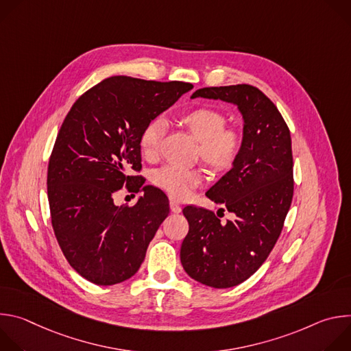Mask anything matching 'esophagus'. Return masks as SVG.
<instances>
[{
	"label": "esophagus",
	"mask_w": 351,
	"mask_h": 351,
	"mask_svg": "<svg viewBox=\"0 0 351 351\" xmlns=\"http://www.w3.org/2000/svg\"><path fill=\"white\" fill-rule=\"evenodd\" d=\"M169 207H171V211H172V213H175V214H179V213L182 211V207H180V204H179L178 202H175V199H171Z\"/></svg>",
	"instance_id": "1"
}]
</instances>
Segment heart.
I'll return each mask as SVG.
<instances>
[{
	"mask_svg": "<svg viewBox=\"0 0 351 351\" xmlns=\"http://www.w3.org/2000/svg\"><path fill=\"white\" fill-rule=\"evenodd\" d=\"M182 123L187 132L198 141V153L202 160L214 172L232 169L240 157L243 136L239 130L226 126V118L217 110L199 107L186 112ZM165 130L161 118L149 121L140 136V149L147 157H152ZM153 183L171 197L183 199L203 180L199 169H182L172 165L158 168L152 175Z\"/></svg>",
	"mask_w": 351,
	"mask_h": 351,
	"instance_id": "b5f03b06",
	"label": "heart"
}]
</instances>
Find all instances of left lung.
Here are the masks:
<instances>
[{
    "mask_svg": "<svg viewBox=\"0 0 351 351\" xmlns=\"http://www.w3.org/2000/svg\"><path fill=\"white\" fill-rule=\"evenodd\" d=\"M198 97L237 107L243 147L232 169L206 193L234 219L221 222L213 211L184 207L189 233L180 247V261L194 280L226 289L263 265L282 232L293 198L291 138L280 112L257 87H204L190 98Z\"/></svg>",
    "mask_w": 351,
    "mask_h": 351,
    "instance_id": "left-lung-1",
    "label": "left lung"
}]
</instances>
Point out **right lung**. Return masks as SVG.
<instances>
[{
	"label": "right lung",
	"instance_id": "obj_1",
	"mask_svg": "<svg viewBox=\"0 0 351 351\" xmlns=\"http://www.w3.org/2000/svg\"><path fill=\"white\" fill-rule=\"evenodd\" d=\"M191 88L183 82L112 76L80 95L68 112L49 158L47 194L62 253L91 283L132 278L168 217V197L130 172L141 169L145 125ZM123 184L145 191L133 208L113 204Z\"/></svg>",
	"mask_w": 351,
	"mask_h": 351
}]
</instances>
